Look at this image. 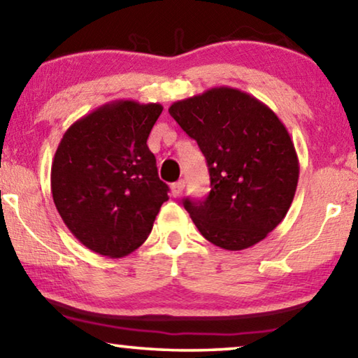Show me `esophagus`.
Wrapping results in <instances>:
<instances>
[{
    "label": "esophagus",
    "instance_id": "1",
    "mask_svg": "<svg viewBox=\"0 0 358 358\" xmlns=\"http://www.w3.org/2000/svg\"><path fill=\"white\" fill-rule=\"evenodd\" d=\"M170 189H172V194L175 197L180 196L181 193H183V189H185V181L183 180L175 181V183H172V186H170Z\"/></svg>",
    "mask_w": 358,
    "mask_h": 358
}]
</instances>
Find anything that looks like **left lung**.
<instances>
[{"instance_id":"1","label":"left lung","mask_w":358,"mask_h":358,"mask_svg":"<svg viewBox=\"0 0 358 358\" xmlns=\"http://www.w3.org/2000/svg\"><path fill=\"white\" fill-rule=\"evenodd\" d=\"M169 112L209 167V196L183 201L197 230L227 250L262 241L286 217L299 180L294 143L278 115L230 87L177 101Z\"/></svg>"}]
</instances>
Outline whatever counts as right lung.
<instances>
[{
	"mask_svg": "<svg viewBox=\"0 0 358 358\" xmlns=\"http://www.w3.org/2000/svg\"><path fill=\"white\" fill-rule=\"evenodd\" d=\"M157 103L117 99L67 128L51 165V193L62 222L85 248L110 259L146 241L169 186L146 145Z\"/></svg>",
	"mask_w": 358,
	"mask_h": 358,
	"instance_id": "right-lung-1",
	"label": "right lung"
}]
</instances>
